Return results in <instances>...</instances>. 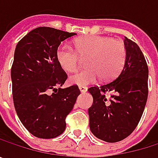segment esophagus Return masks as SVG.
I'll return each mask as SVG.
<instances>
[{"label": "esophagus", "instance_id": "1", "mask_svg": "<svg viewBox=\"0 0 158 158\" xmlns=\"http://www.w3.org/2000/svg\"><path fill=\"white\" fill-rule=\"evenodd\" d=\"M79 90H80V92H82V93H84V92H86L88 90V88L85 87V86H79Z\"/></svg>", "mask_w": 158, "mask_h": 158}]
</instances>
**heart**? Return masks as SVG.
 Here are the masks:
<instances>
[{
	"mask_svg": "<svg viewBox=\"0 0 158 158\" xmlns=\"http://www.w3.org/2000/svg\"><path fill=\"white\" fill-rule=\"evenodd\" d=\"M74 47L63 43L56 53L58 64L68 72L78 68L80 56H87L85 65L88 68L71 75V84L84 86L95 82L99 78L108 81L114 79L125 64L126 48L120 40L102 35H86L76 39Z\"/></svg>",
	"mask_w": 158,
	"mask_h": 158,
	"instance_id": "1",
	"label": "heart"
}]
</instances>
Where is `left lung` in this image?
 Returning <instances> with one entry per match:
<instances>
[{"label": "left lung", "mask_w": 158, "mask_h": 158, "mask_svg": "<svg viewBox=\"0 0 158 158\" xmlns=\"http://www.w3.org/2000/svg\"><path fill=\"white\" fill-rule=\"evenodd\" d=\"M124 46L126 60L121 73L112 81L88 89L93 97L89 108L90 131L108 143L122 141L134 132L148 96V67L142 51L127 37Z\"/></svg>", "instance_id": "1"}]
</instances>
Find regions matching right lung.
I'll return each instance as SVG.
<instances>
[{
    "instance_id": "obj_1",
    "label": "right lung",
    "mask_w": 158,
    "mask_h": 158,
    "mask_svg": "<svg viewBox=\"0 0 158 158\" xmlns=\"http://www.w3.org/2000/svg\"><path fill=\"white\" fill-rule=\"evenodd\" d=\"M52 27H37L17 44L11 69L16 113L33 135L50 139L66 129V117L80 93L72 85L61 89L68 79L56 60L62 41L75 35Z\"/></svg>"
}]
</instances>
